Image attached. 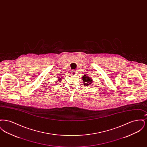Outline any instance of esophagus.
<instances>
[{"mask_svg": "<svg viewBox=\"0 0 147 147\" xmlns=\"http://www.w3.org/2000/svg\"><path fill=\"white\" fill-rule=\"evenodd\" d=\"M71 73L72 74H73V75H75L76 73V70H72Z\"/></svg>", "mask_w": 147, "mask_h": 147, "instance_id": "obj_1", "label": "esophagus"}]
</instances>
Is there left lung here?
<instances>
[{
    "label": "left lung",
    "instance_id": "left-lung-1",
    "mask_svg": "<svg viewBox=\"0 0 147 147\" xmlns=\"http://www.w3.org/2000/svg\"><path fill=\"white\" fill-rule=\"evenodd\" d=\"M83 82H84V83L85 84L84 85H89V84H91L92 79L89 77L84 76V77H83Z\"/></svg>",
    "mask_w": 147,
    "mask_h": 147
}]
</instances>
